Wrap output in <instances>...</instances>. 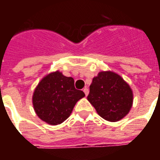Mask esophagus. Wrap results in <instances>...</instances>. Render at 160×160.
<instances>
[{
	"label": "esophagus",
	"mask_w": 160,
	"mask_h": 160,
	"mask_svg": "<svg viewBox=\"0 0 160 160\" xmlns=\"http://www.w3.org/2000/svg\"><path fill=\"white\" fill-rule=\"evenodd\" d=\"M83 91H84V93H85V96H87L88 94H89V89H88L87 87H85L84 88V90H83Z\"/></svg>",
	"instance_id": "esophagus-1"
}]
</instances>
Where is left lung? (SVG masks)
Returning a JSON list of instances; mask_svg holds the SVG:
<instances>
[{
	"label": "left lung",
	"instance_id": "obj_1",
	"mask_svg": "<svg viewBox=\"0 0 160 160\" xmlns=\"http://www.w3.org/2000/svg\"><path fill=\"white\" fill-rule=\"evenodd\" d=\"M87 99L100 116L115 122L129 113L133 103V93L119 75L102 71L93 79Z\"/></svg>",
	"mask_w": 160,
	"mask_h": 160
}]
</instances>
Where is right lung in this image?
Wrapping results in <instances>:
<instances>
[{"label": "right lung", "mask_w": 160, "mask_h": 160, "mask_svg": "<svg viewBox=\"0 0 160 160\" xmlns=\"http://www.w3.org/2000/svg\"><path fill=\"white\" fill-rule=\"evenodd\" d=\"M75 81L56 71L39 83L33 95V105L39 118L52 125L61 124L70 116L78 100L85 96L75 88Z\"/></svg>", "instance_id": "1"}]
</instances>
